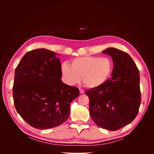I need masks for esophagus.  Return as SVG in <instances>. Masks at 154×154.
Listing matches in <instances>:
<instances>
[{
  "label": "esophagus",
  "mask_w": 154,
  "mask_h": 154,
  "mask_svg": "<svg viewBox=\"0 0 154 154\" xmlns=\"http://www.w3.org/2000/svg\"><path fill=\"white\" fill-rule=\"evenodd\" d=\"M80 94H83V93H84L85 92L83 89H81V88H80Z\"/></svg>",
  "instance_id": "esophagus-1"
}]
</instances>
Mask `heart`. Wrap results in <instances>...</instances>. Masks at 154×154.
<instances>
[{"instance_id": "heart-1", "label": "heart", "mask_w": 154, "mask_h": 154, "mask_svg": "<svg viewBox=\"0 0 154 154\" xmlns=\"http://www.w3.org/2000/svg\"><path fill=\"white\" fill-rule=\"evenodd\" d=\"M112 63L106 58L82 57L74 59L71 66L62 63L61 71L64 80L68 85H73L80 82L89 88L103 85L108 80L112 71Z\"/></svg>"}]
</instances>
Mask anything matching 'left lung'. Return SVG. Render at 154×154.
<instances>
[{"mask_svg":"<svg viewBox=\"0 0 154 154\" xmlns=\"http://www.w3.org/2000/svg\"><path fill=\"white\" fill-rule=\"evenodd\" d=\"M113 60L112 78L85 92L92 119L100 127L114 131L131 123L141 104L139 72L127 53L114 48L102 51Z\"/></svg>","mask_w":154,"mask_h":154,"instance_id":"left-lung-1","label":"left lung"}]
</instances>
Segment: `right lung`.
Segmentation results:
<instances>
[{
  "label": "right lung",
  "mask_w": 154,
  "mask_h": 154,
  "mask_svg": "<svg viewBox=\"0 0 154 154\" xmlns=\"http://www.w3.org/2000/svg\"><path fill=\"white\" fill-rule=\"evenodd\" d=\"M57 53L44 48L27 52L15 72L13 101L17 112L31 127L48 129L68 119L70 104L80 94L65 84Z\"/></svg>",
  "instance_id": "right-lung-1"
}]
</instances>
